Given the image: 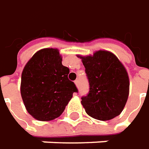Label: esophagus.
I'll list each match as a JSON object with an SVG mask.
<instances>
[{"label": "esophagus", "instance_id": "obj_1", "mask_svg": "<svg viewBox=\"0 0 149 149\" xmlns=\"http://www.w3.org/2000/svg\"><path fill=\"white\" fill-rule=\"evenodd\" d=\"M74 82H75V84H76V86H78V80H76Z\"/></svg>", "mask_w": 149, "mask_h": 149}]
</instances>
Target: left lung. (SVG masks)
Returning a JSON list of instances; mask_svg holds the SVG:
<instances>
[{"label":"left lung","instance_id":"8db88e82","mask_svg":"<svg viewBox=\"0 0 149 149\" xmlns=\"http://www.w3.org/2000/svg\"><path fill=\"white\" fill-rule=\"evenodd\" d=\"M81 58L89 81V92L81 97V104L91 117L110 120L118 116L125 105L130 80L124 65L115 54L100 50Z\"/></svg>","mask_w":149,"mask_h":149}]
</instances>
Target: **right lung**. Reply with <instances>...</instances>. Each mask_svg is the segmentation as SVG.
I'll return each mask as SVG.
<instances>
[{
	"label": "right lung",
	"instance_id": "add662e5",
	"mask_svg": "<svg viewBox=\"0 0 149 149\" xmlns=\"http://www.w3.org/2000/svg\"><path fill=\"white\" fill-rule=\"evenodd\" d=\"M57 49L34 54L24 68L20 93L24 106L34 119L49 121L58 118L78 90L68 77L69 68L62 64Z\"/></svg>",
	"mask_w": 149,
	"mask_h": 149
}]
</instances>
